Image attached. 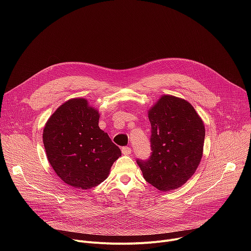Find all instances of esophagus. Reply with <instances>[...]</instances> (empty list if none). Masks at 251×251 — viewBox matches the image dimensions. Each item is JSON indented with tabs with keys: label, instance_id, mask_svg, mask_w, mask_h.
I'll return each mask as SVG.
<instances>
[{
	"label": "esophagus",
	"instance_id": "esophagus-1",
	"mask_svg": "<svg viewBox=\"0 0 251 251\" xmlns=\"http://www.w3.org/2000/svg\"><path fill=\"white\" fill-rule=\"evenodd\" d=\"M131 152H132V150H131L130 147H123V148H122V153H123V155H130Z\"/></svg>",
	"mask_w": 251,
	"mask_h": 251
}]
</instances>
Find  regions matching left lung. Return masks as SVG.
Returning a JSON list of instances; mask_svg holds the SVG:
<instances>
[{"label": "left lung", "instance_id": "8db88e82", "mask_svg": "<svg viewBox=\"0 0 251 251\" xmlns=\"http://www.w3.org/2000/svg\"><path fill=\"white\" fill-rule=\"evenodd\" d=\"M148 118L152 155L137 164L145 180L159 191L176 190L187 183L201 163L203 121L189 101L168 94L150 107Z\"/></svg>", "mask_w": 251, "mask_h": 251}]
</instances>
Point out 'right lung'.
Returning <instances> with one entry per match:
<instances>
[{"label":"right lung","instance_id":"right-lung-1","mask_svg":"<svg viewBox=\"0 0 251 251\" xmlns=\"http://www.w3.org/2000/svg\"><path fill=\"white\" fill-rule=\"evenodd\" d=\"M100 113L85 98L65 101L47 121L48 160L65 184L89 190L105 181L121 151L98 126Z\"/></svg>","mask_w":251,"mask_h":251}]
</instances>
